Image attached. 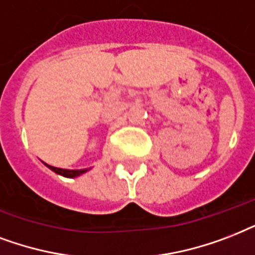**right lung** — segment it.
Listing matches in <instances>:
<instances>
[{"label":"right lung","mask_w":255,"mask_h":255,"mask_svg":"<svg viewBox=\"0 0 255 255\" xmlns=\"http://www.w3.org/2000/svg\"><path fill=\"white\" fill-rule=\"evenodd\" d=\"M47 166L50 167L53 171H56L57 174L64 175V177H69V178H73V177H77V175L84 174L85 171H88V169H81V170H68V169H61V167L50 166V165H47Z\"/></svg>","instance_id":"obj_1"}]
</instances>
